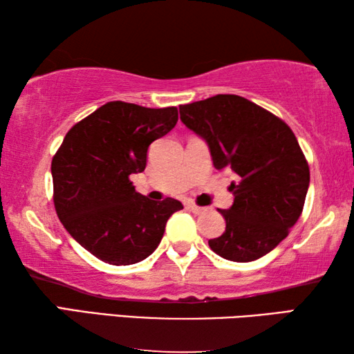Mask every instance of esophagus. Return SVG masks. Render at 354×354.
I'll use <instances>...</instances> for the list:
<instances>
[{"mask_svg":"<svg viewBox=\"0 0 354 354\" xmlns=\"http://www.w3.org/2000/svg\"><path fill=\"white\" fill-rule=\"evenodd\" d=\"M187 207L190 209L192 212L194 214H203V212H206L207 211V207H201V206H196L195 203H189L187 205Z\"/></svg>","mask_w":354,"mask_h":354,"instance_id":"34e87169","label":"esophagus"}]
</instances>
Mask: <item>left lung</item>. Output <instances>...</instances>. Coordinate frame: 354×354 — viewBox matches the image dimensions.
I'll return each instance as SVG.
<instances>
[{
    "mask_svg": "<svg viewBox=\"0 0 354 354\" xmlns=\"http://www.w3.org/2000/svg\"><path fill=\"white\" fill-rule=\"evenodd\" d=\"M183 123L207 142L217 170L239 176L234 203L220 209L226 230L209 241L218 256L250 262L277 247L303 212L309 165L292 129L239 95H215L179 106Z\"/></svg>",
    "mask_w": 354,
    "mask_h": 354,
    "instance_id": "obj_1",
    "label": "left lung"
}]
</instances>
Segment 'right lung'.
<instances>
[{
	"mask_svg": "<svg viewBox=\"0 0 354 354\" xmlns=\"http://www.w3.org/2000/svg\"><path fill=\"white\" fill-rule=\"evenodd\" d=\"M175 106L149 109L106 103L71 128L53 156V201L70 236L100 261L131 266L158 248L181 201L148 200L129 176L147 167V151L175 128Z\"/></svg>",
	"mask_w": 354,
	"mask_h": 354,
	"instance_id": "obj_1",
	"label": "right lung"
}]
</instances>
